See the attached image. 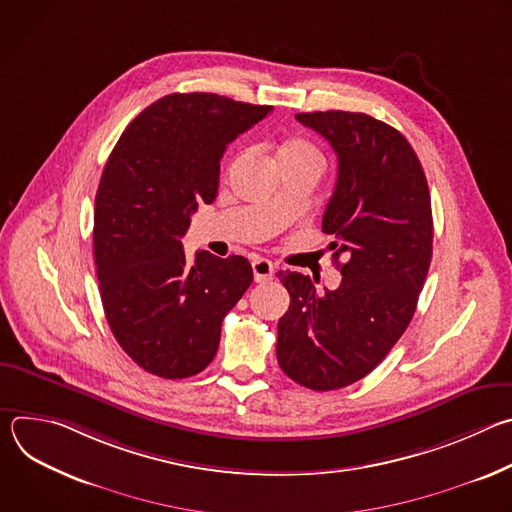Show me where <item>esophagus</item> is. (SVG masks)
I'll return each instance as SVG.
<instances>
[{"instance_id": "obj_1", "label": "esophagus", "mask_w": 512, "mask_h": 512, "mask_svg": "<svg viewBox=\"0 0 512 512\" xmlns=\"http://www.w3.org/2000/svg\"><path fill=\"white\" fill-rule=\"evenodd\" d=\"M251 269H253V277H255L257 283L269 281L273 277V271H275L273 263L269 259H263V257H255L251 261Z\"/></svg>"}]
</instances>
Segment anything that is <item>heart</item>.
<instances>
[{
    "label": "heart",
    "instance_id": "obj_1",
    "mask_svg": "<svg viewBox=\"0 0 512 512\" xmlns=\"http://www.w3.org/2000/svg\"><path fill=\"white\" fill-rule=\"evenodd\" d=\"M296 156H310V158H318L320 160L314 145H310L308 141H302V139L287 141L283 148H281V152H279V158H296Z\"/></svg>",
    "mask_w": 512,
    "mask_h": 512
}]
</instances>
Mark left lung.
Instances as JSON below:
<instances>
[{"mask_svg": "<svg viewBox=\"0 0 512 512\" xmlns=\"http://www.w3.org/2000/svg\"><path fill=\"white\" fill-rule=\"evenodd\" d=\"M296 119L338 156L322 231L336 241L342 281L318 291L308 275L279 271L289 310L277 324L281 371L314 391L367 377L409 326L431 263L427 180L411 143L364 113L316 111Z\"/></svg>", "mask_w": 512, "mask_h": 512, "instance_id": "left-lung-1", "label": "left lung"}]
</instances>
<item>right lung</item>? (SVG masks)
Here are the masks:
<instances>
[{
	"mask_svg": "<svg viewBox=\"0 0 512 512\" xmlns=\"http://www.w3.org/2000/svg\"><path fill=\"white\" fill-rule=\"evenodd\" d=\"M273 111L214 93H172L123 131L95 198L93 251L109 328L143 371L198 375L212 362L223 318L253 281L251 263L196 251L182 237L210 204L227 145Z\"/></svg>",
	"mask_w": 512,
	"mask_h": 512,
	"instance_id": "1",
	"label": "right lung"
}]
</instances>
